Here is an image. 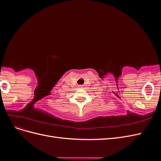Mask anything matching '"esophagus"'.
<instances>
[{
  "label": "esophagus",
  "instance_id": "1",
  "mask_svg": "<svg viewBox=\"0 0 161 161\" xmlns=\"http://www.w3.org/2000/svg\"><path fill=\"white\" fill-rule=\"evenodd\" d=\"M79 88H82V87H83V86H82V85H79Z\"/></svg>",
  "mask_w": 161,
  "mask_h": 161
}]
</instances>
